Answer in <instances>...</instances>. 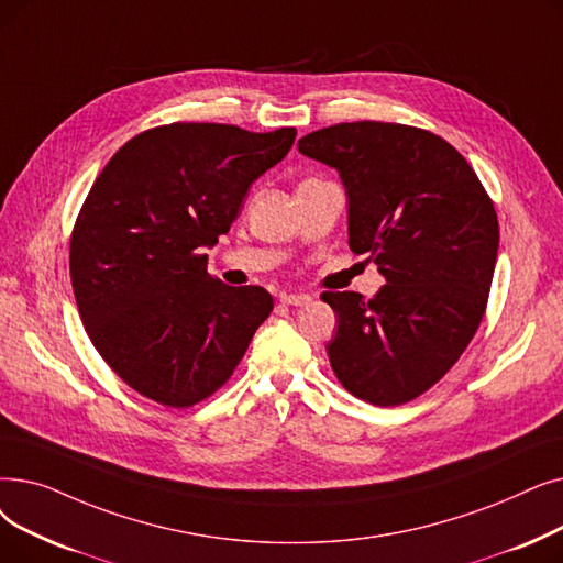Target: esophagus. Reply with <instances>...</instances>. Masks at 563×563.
<instances>
[{"mask_svg": "<svg viewBox=\"0 0 563 563\" xmlns=\"http://www.w3.org/2000/svg\"><path fill=\"white\" fill-rule=\"evenodd\" d=\"M280 303H285V306H308V303H312V297H308V295H280Z\"/></svg>", "mask_w": 563, "mask_h": 563, "instance_id": "1", "label": "esophagus"}]
</instances>
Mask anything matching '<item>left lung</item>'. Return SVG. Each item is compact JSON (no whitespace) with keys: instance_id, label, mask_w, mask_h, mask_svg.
I'll return each mask as SVG.
<instances>
[{"instance_id":"8db88e82","label":"left lung","mask_w":563,"mask_h":563,"mask_svg":"<svg viewBox=\"0 0 563 563\" xmlns=\"http://www.w3.org/2000/svg\"><path fill=\"white\" fill-rule=\"evenodd\" d=\"M299 152L338 169L350 249L386 278L371 301L322 295L338 314L331 368L365 402L405 405L453 368L483 320L499 249L495 205L455 146L417 126L335 124L301 137Z\"/></svg>"}]
</instances>
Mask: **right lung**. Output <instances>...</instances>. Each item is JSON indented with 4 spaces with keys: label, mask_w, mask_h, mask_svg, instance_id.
I'll use <instances>...</instances> for the list:
<instances>
[{
    "label": "right lung",
    "mask_w": 563,
    "mask_h": 563,
    "mask_svg": "<svg viewBox=\"0 0 563 563\" xmlns=\"http://www.w3.org/2000/svg\"><path fill=\"white\" fill-rule=\"evenodd\" d=\"M295 137L177 121L129 140L96 177L70 234L73 295L93 347L140 396L202 402L274 310L264 287L211 278L205 249Z\"/></svg>",
    "instance_id": "right-lung-1"
}]
</instances>
